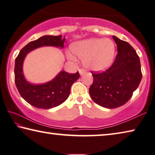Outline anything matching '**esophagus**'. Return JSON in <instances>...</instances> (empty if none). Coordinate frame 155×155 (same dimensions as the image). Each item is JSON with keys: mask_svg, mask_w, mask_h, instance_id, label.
I'll return each mask as SVG.
<instances>
[{"mask_svg": "<svg viewBox=\"0 0 155 155\" xmlns=\"http://www.w3.org/2000/svg\"><path fill=\"white\" fill-rule=\"evenodd\" d=\"M78 71H79V73H80V75H83V74H84V73H85V70L84 69H83V68H80V69L79 70H78Z\"/></svg>", "mask_w": 155, "mask_h": 155, "instance_id": "1", "label": "esophagus"}]
</instances>
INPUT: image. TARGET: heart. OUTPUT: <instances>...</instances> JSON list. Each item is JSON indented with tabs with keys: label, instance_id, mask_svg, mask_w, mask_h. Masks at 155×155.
<instances>
[{
	"label": "heart",
	"instance_id": "heart-1",
	"mask_svg": "<svg viewBox=\"0 0 155 155\" xmlns=\"http://www.w3.org/2000/svg\"><path fill=\"white\" fill-rule=\"evenodd\" d=\"M73 53L83 59V64L88 69L101 71L108 68L113 62L115 45L109 38H89L77 42L71 46ZM68 58L75 61L76 57L71 52H67Z\"/></svg>",
	"mask_w": 155,
	"mask_h": 155
}]
</instances>
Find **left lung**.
<instances>
[{
	"label": "left lung",
	"instance_id": "left-lung-1",
	"mask_svg": "<svg viewBox=\"0 0 155 155\" xmlns=\"http://www.w3.org/2000/svg\"><path fill=\"white\" fill-rule=\"evenodd\" d=\"M117 47L113 64L101 73L91 71L93 82L89 88L92 100L107 108H117L130 100L142 78L140 60L127 42L113 36Z\"/></svg>",
	"mask_w": 155,
	"mask_h": 155
}]
</instances>
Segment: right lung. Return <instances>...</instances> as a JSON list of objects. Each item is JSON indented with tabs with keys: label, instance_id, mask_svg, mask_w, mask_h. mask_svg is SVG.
<instances>
[{
	"label": "right lung",
	"instance_id": "obj_1",
	"mask_svg": "<svg viewBox=\"0 0 155 155\" xmlns=\"http://www.w3.org/2000/svg\"><path fill=\"white\" fill-rule=\"evenodd\" d=\"M65 38L62 35H44L34 40L20 50L15 60V83L24 100L34 107L49 109L60 105L67 100L71 87L80 78L79 72L74 74L62 71L54 80L42 84H31L27 82L22 73V64L28 53L42 46L64 47Z\"/></svg>",
	"mask_w": 155,
	"mask_h": 155
}]
</instances>
